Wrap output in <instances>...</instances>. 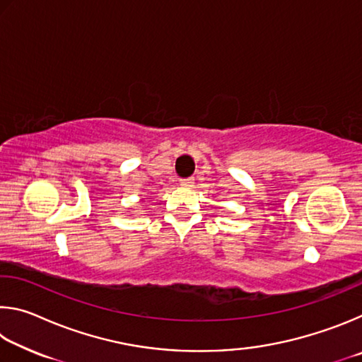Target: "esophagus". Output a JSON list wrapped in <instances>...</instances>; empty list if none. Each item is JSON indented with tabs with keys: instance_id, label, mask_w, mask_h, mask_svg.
<instances>
[{
	"instance_id": "obj_1",
	"label": "esophagus",
	"mask_w": 362,
	"mask_h": 362,
	"mask_svg": "<svg viewBox=\"0 0 362 362\" xmlns=\"http://www.w3.org/2000/svg\"><path fill=\"white\" fill-rule=\"evenodd\" d=\"M193 183H194V179H182V180H180V187L192 188Z\"/></svg>"
}]
</instances>
